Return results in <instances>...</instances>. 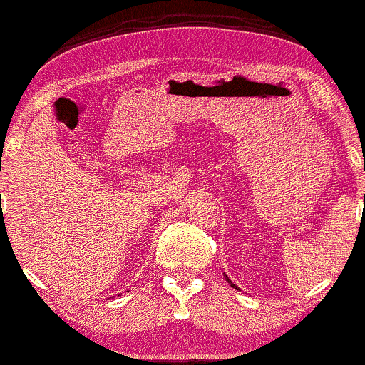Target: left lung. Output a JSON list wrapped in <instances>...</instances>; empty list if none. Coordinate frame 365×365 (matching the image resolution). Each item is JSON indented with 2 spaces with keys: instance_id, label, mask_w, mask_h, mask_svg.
Here are the masks:
<instances>
[{
  "instance_id": "obj_1",
  "label": "left lung",
  "mask_w": 365,
  "mask_h": 365,
  "mask_svg": "<svg viewBox=\"0 0 365 365\" xmlns=\"http://www.w3.org/2000/svg\"><path fill=\"white\" fill-rule=\"evenodd\" d=\"M225 279H227V280H228V284H230V286H232V287H234V289H237V291H241V289H239V287H237V286H235V284H232V280H230V279H228V277H227V275H225Z\"/></svg>"
}]
</instances>
